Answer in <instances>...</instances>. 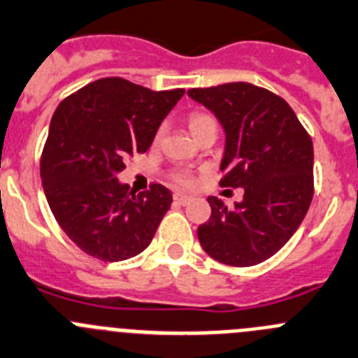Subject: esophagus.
<instances>
[{
  "mask_svg": "<svg viewBox=\"0 0 358 358\" xmlns=\"http://www.w3.org/2000/svg\"><path fill=\"white\" fill-rule=\"evenodd\" d=\"M192 196H187V194H182V192H176L175 194V201L178 203V205H187V203L191 201Z\"/></svg>",
  "mask_w": 358,
  "mask_h": 358,
  "instance_id": "esophagus-1",
  "label": "esophagus"
}]
</instances>
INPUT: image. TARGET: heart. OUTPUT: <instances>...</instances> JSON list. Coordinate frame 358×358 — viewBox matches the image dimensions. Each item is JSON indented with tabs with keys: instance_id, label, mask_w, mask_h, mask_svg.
<instances>
[{
	"instance_id": "1",
	"label": "heart",
	"mask_w": 358,
	"mask_h": 358,
	"mask_svg": "<svg viewBox=\"0 0 358 358\" xmlns=\"http://www.w3.org/2000/svg\"><path fill=\"white\" fill-rule=\"evenodd\" d=\"M210 124H215L214 119L207 114H201V112H194V114H191V117H189V128H191L192 134L201 130V128L205 127H210ZM175 180L180 183V185H185V187H191L192 183H194V176H192L191 173H185V171L176 173Z\"/></svg>"
}]
</instances>
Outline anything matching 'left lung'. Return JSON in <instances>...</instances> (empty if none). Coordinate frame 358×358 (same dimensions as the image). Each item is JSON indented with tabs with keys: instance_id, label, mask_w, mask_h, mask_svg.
<instances>
[{
	"instance_id": "obj_1",
	"label": "left lung",
	"mask_w": 358,
	"mask_h": 358,
	"mask_svg": "<svg viewBox=\"0 0 358 358\" xmlns=\"http://www.w3.org/2000/svg\"><path fill=\"white\" fill-rule=\"evenodd\" d=\"M224 130L221 185L243 187L228 208L208 196L212 214L198 228L217 262L248 267L273 257L303 221L314 194V148L289 103L246 82L187 91Z\"/></svg>"
}]
</instances>
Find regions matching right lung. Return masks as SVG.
Listing matches in <instances>:
<instances>
[{
  "instance_id": "right-lung-1",
  "label": "right lung",
  "mask_w": 358,
  "mask_h": 358,
  "mask_svg": "<svg viewBox=\"0 0 358 358\" xmlns=\"http://www.w3.org/2000/svg\"><path fill=\"white\" fill-rule=\"evenodd\" d=\"M183 89L151 91L101 78L60 103L41 159L44 194L57 223L87 255L119 262L150 246L173 196L160 183L131 194L117 175L151 146Z\"/></svg>"
}]
</instances>
